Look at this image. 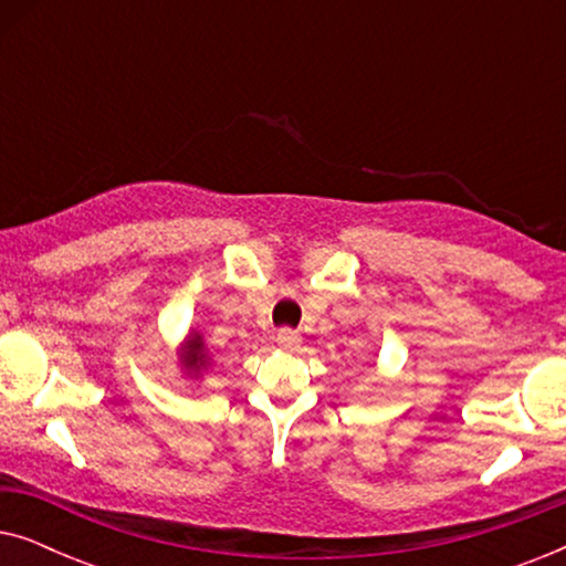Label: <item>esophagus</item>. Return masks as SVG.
I'll return each mask as SVG.
<instances>
[{
  "mask_svg": "<svg viewBox=\"0 0 566 566\" xmlns=\"http://www.w3.org/2000/svg\"><path fill=\"white\" fill-rule=\"evenodd\" d=\"M277 345L283 347V350H296V347L301 345V335L296 329H289V327H283V329H277Z\"/></svg>",
  "mask_w": 566,
  "mask_h": 566,
  "instance_id": "esophagus-1",
  "label": "esophagus"
}]
</instances>
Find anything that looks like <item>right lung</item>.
Segmentation results:
<instances>
[{"mask_svg": "<svg viewBox=\"0 0 566 566\" xmlns=\"http://www.w3.org/2000/svg\"><path fill=\"white\" fill-rule=\"evenodd\" d=\"M177 355H180L182 374H188L190 378H200L208 368H211V353H208L200 332H188V337H185V343L180 345Z\"/></svg>", "mask_w": 566, "mask_h": 566, "instance_id": "add662e5", "label": "right lung"}]
</instances>
